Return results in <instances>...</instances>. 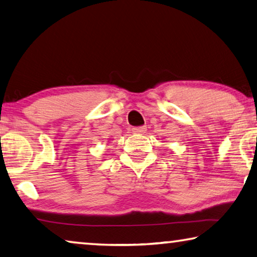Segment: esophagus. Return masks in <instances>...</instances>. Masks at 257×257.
<instances>
[{
	"instance_id": "esophagus-1",
	"label": "esophagus",
	"mask_w": 257,
	"mask_h": 257,
	"mask_svg": "<svg viewBox=\"0 0 257 257\" xmlns=\"http://www.w3.org/2000/svg\"><path fill=\"white\" fill-rule=\"evenodd\" d=\"M145 130H146V127H145V125H142V127L133 128V133H134V134H142V133H144Z\"/></svg>"
}]
</instances>
